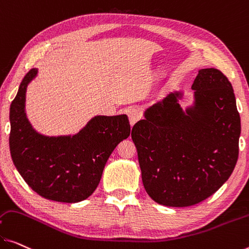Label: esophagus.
I'll use <instances>...</instances> for the list:
<instances>
[{"label": "esophagus", "instance_id": "esophagus-1", "mask_svg": "<svg viewBox=\"0 0 249 249\" xmlns=\"http://www.w3.org/2000/svg\"><path fill=\"white\" fill-rule=\"evenodd\" d=\"M125 113L128 114L131 127L136 124L137 121H139L141 119V116H142V113H141V110L138 108V107H130V108L125 110Z\"/></svg>", "mask_w": 249, "mask_h": 249}]
</instances>
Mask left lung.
Listing matches in <instances>:
<instances>
[{"label": "left lung", "instance_id": "1", "mask_svg": "<svg viewBox=\"0 0 249 249\" xmlns=\"http://www.w3.org/2000/svg\"><path fill=\"white\" fill-rule=\"evenodd\" d=\"M195 103L182 111L181 92L149 107L133 125L143 187L152 200L188 207L227 181L238 159L240 117L231 83L217 69H201L191 86Z\"/></svg>", "mask_w": 249, "mask_h": 249}]
</instances>
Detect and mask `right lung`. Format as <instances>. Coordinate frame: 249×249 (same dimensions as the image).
<instances>
[{"label":"right lung","instance_id":"right-lung-1","mask_svg":"<svg viewBox=\"0 0 249 249\" xmlns=\"http://www.w3.org/2000/svg\"><path fill=\"white\" fill-rule=\"evenodd\" d=\"M32 69L23 78L10 107V152L25 182L45 199L79 202L93 194L107 160L130 136L125 114L98 116L73 137L39 135L25 116V92L36 75Z\"/></svg>","mask_w":249,"mask_h":249}]
</instances>
